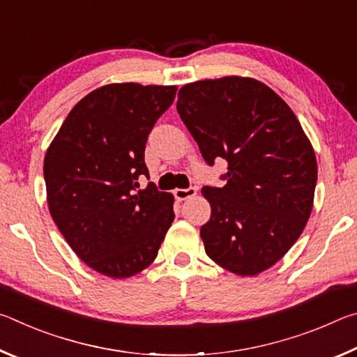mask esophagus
Returning a JSON list of instances; mask_svg holds the SVG:
<instances>
[{
    "mask_svg": "<svg viewBox=\"0 0 357 357\" xmlns=\"http://www.w3.org/2000/svg\"><path fill=\"white\" fill-rule=\"evenodd\" d=\"M197 195V189L195 187H189V189H176L174 190V197H176V200L179 202H184L187 198H192Z\"/></svg>",
    "mask_w": 357,
    "mask_h": 357,
    "instance_id": "1",
    "label": "esophagus"
}]
</instances>
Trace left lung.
I'll use <instances>...</instances> for the list:
<instances>
[{
  "label": "left lung",
  "mask_w": 357,
  "mask_h": 357,
  "mask_svg": "<svg viewBox=\"0 0 357 357\" xmlns=\"http://www.w3.org/2000/svg\"><path fill=\"white\" fill-rule=\"evenodd\" d=\"M178 113L209 165L227 159L223 187H203L211 219L200 229L214 263L241 277L274 266L313 209L317 155L291 108L268 84L228 75L187 83Z\"/></svg>",
  "instance_id": "left-lung-1"
}]
</instances>
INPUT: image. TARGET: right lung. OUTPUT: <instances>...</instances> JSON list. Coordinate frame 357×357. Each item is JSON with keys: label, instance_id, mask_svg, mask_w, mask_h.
<instances>
[{"label": "right lung", "instance_id": "1", "mask_svg": "<svg viewBox=\"0 0 357 357\" xmlns=\"http://www.w3.org/2000/svg\"><path fill=\"white\" fill-rule=\"evenodd\" d=\"M178 86L110 83L72 108L44 159L48 211L89 268L128 279L154 261L174 220L172 193L153 183L144 146Z\"/></svg>", "mask_w": 357, "mask_h": 357}]
</instances>
